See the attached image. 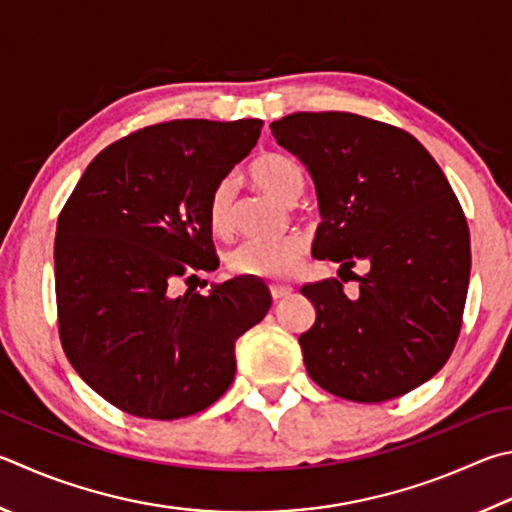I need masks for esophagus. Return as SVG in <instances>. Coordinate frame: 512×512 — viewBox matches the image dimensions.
<instances>
[{
	"mask_svg": "<svg viewBox=\"0 0 512 512\" xmlns=\"http://www.w3.org/2000/svg\"><path fill=\"white\" fill-rule=\"evenodd\" d=\"M291 293H293L291 286H282V284H273V286H271V295H273L275 302H277V300H284V297H288Z\"/></svg>",
	"mask_w": 512,
	"mask_h": 512,
	"instance_id": "obj_1",
	"label": "esophagus"
}]
</instances>
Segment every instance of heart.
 <instances>
[{
	"label": "heart",
	"instance_id": "b5f03b06",
	"mask_svg": "<svg viewBox=\"0 0 512 512\" xmlns=\"http://www.w3.org/2000/svg\"><path fill=\"white\" fill-rule=\"evenodd\" d=\"M250 181L257 190L280 203H293L304 190V172L293 159L284 154H264L250 165ZM232 201L235 190L230 181H221L212 192L208 203V221L217 235H226L232 228ZM306 244L300 235L284 239H248L228 253V266L232 273L253 277V280H286L291 277L302 257Z\"/></svg>",
	"mask_w": 512,
	"mask_h": 512
}]
</instances>
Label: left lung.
I'll use <instances>...</instances> for the list:
<instances>
[{
    "instance_id": "8db88e82",
    "label": "left lung",
    "mask_w": 512,
    "mask_h": 512,
    "mask_svg": "<svg viewBox=\"0 0 512 512\" xmlns=\"http://www.w3.org/2000/svg\"><path fill=\"white\" fill-rule=\"evenodd\" d=\"M271 132L313 179V257L367 264L353 297L340 282L300 288L315 306L297 340L306 371L356 403L412 392L448 362L468 295L470 232L448 179L412 134L347 111H300Z\"/></svg>"
}]
</instances>
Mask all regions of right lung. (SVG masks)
<instances>
[{"label":"right lung","instance_id":"obj_1","mask_svg":"<svg viewBox=\"0 0 512 512\" xmlns=\"http://www.w3.org/2000/svg\"><path fill=\"white\" fill-rule=\"evenodd\" d=\"M259 134L257 118L145 127L105 147L60 212L62 347L118 410L154 421L206 410L235 378V342L271 309L268 286L248 277L174 295L179 277L219 266L208 203Z\"/></svg>","mask_w":512,"mask_h":512}]
</instances>
